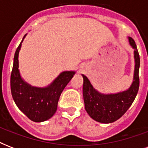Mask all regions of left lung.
Returning a JSON list of instances; mask_svg holds the SVG:
<instances>
[{"mask_svg": "<svg viewBox=\"0 0 148 148\" xmlns=\"http://www.w3.org/2000/svg\"><path fill=\"white\" fill-rule=\"evenodd\" d=\"M127 38L129 45L134 50V71L132 83L127 90L110 94L101 93L93 87L85 75L82 74L85 110L92 119L100 123L110 124L121 117L131 107L138 92L140 57L134 40L130 37Z\"/></svg>", "mask_w": 148, "mask_h": 148, "instance_id": "obj_1", "label": "left lung"}]
</instances>
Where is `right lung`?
<instances>
[{"label": "right lung", "instance_id": "add662e5", "mask_svg": "<svg viewBox=\"0 0 148 148\" xmlns=\"http://www.w3.org/2000/svg\"><path fill=\"white\" fill-rule=\"evenodd\" d=\"M16 50L10 76V90L13 99L20 110L34 122H44L55 114L61 93L74 77V71L61 72L50 84L34 87L23 79L19 70V53L22 42Z\"/></svg>", "mask_w": 148, "mask_h": 148}]
</instances>
